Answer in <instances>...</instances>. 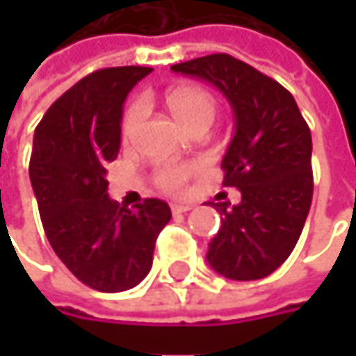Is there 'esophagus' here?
<instances>
[{
  "instance_id": "esophagus-1",
  "label": "esophagus",
  "mask_w": 356,
  "mask_h": 356,
  "mask_svg": "<svg viewBox=\"0 0 356 356\" xmlns=\"http://www.w3.org/2000/svg\"><path fill=\"white\" fill-rule=\"evenodd\" d=\"M171 210H173V214H183V212H189L191 206L189 204H173Z\"/></svg>"
}]
</instances>
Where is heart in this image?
I'll return each mask as SVG.
<instances>
[{
  "label": "heart",
  "instance_id": "1",
  "mask_svg": "<svg viewBox=\"0 0 356 356\" xmlns=\"http://www.w3.org/2000/svg\"><path fill=\"white\" fill-rule=\"evenodd\" d=\"M167 107L179 125L187 131L195 125H210L216 117L214 97L200 86H179L167 95ZM144 119V103L138 101L127 108L123 117V138H131ZM195 165H165L156 171V185L165 191L179 193L187 179L193 175Z\"/></svg>",
  "mask_w": 356,
  "mask_h": 356
}]
</instances>
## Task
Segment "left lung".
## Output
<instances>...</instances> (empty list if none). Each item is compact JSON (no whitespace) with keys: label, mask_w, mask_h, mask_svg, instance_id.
I'll use <instances>...</instances> for the list:
<instances>
[{"label":"left lung","mask_w":356,"mask_h":356,"mask_svg":"<svg viewBox=\"0 0 356 356\" xmlns=\"http://www.w3.org/2000/svg\"><path fill=\"white\" fill-rule=\"evenodd\" d=\"M171 70L218 88L235 115L222 185L241 202L216 204L222 225L206 259L231 280L266 278L295 249L312 208V131L293 95L241 59L214 53Z\"/></svg>","instance_id":"1"}]
</instances>
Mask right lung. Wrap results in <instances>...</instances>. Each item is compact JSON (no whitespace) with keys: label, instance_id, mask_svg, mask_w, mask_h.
Here are the masks:
<instances>
[{"label":"right lung","instance_id":"obj_1","mask_svg":"<svg viewBox=\"0 0 356 356\" xmlns=\"http://www.w3.org/2000/svg\"><path fill=\"white\" fill-rule=\"evenodd\" d=\"M150 72L140 65L92 72L63 92L35 129L29 173L44 235L67 270L101 293H121L146 278L156 237L171 220L163 200L148 197L129 210L107 193L123 103Z\"/></svg>","mask_w":356,"mask_h":356}]
</instances>
